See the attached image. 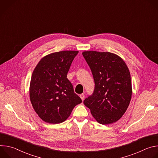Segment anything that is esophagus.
Returning a JSON list of instances; mask_svg holds the SVG:
<instances>
[{
    "label": "esophagus",
    "instance_id": "obj_1",
    "mask_svg": "<svg viewBox=\"0 0 158 158\" xmlns=\"http://www.w3.org/2000/svg\"><path fill=\"white\" fill-rule=\"evenodd\" d=\"M80 98H81V99H82V101H84V97H85V96H84V94H80Z\"/></svg>",
    "mask_w": 158,
    "mask_h": 158
}]
</instances>
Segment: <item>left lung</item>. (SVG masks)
Instances as JSON below:
<instances>
[{
    "label": "left lung",
    "instance_id": "8db88e82",
    "mask_svg": "<svg viewBox=\"0 0 158 158\" xmlns=\"http://www.w3.org/2000/svg\"><path fill=\"white\" fill-rule=\"evenodd\" d=\"M82 55L95 83L94 92L84 99V105L101 124L118 121L131 99L132 84L127 66L119 56L109 52L84 51Z\"/></svg>",
    "mask_w": 158,
    "mask_h": 158
}]
</instances>
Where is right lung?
<instances>
[{"mask_svg": "<svg viewBox=\"0 0 158 158\" xmlns=\"http://www.w3.org/2000/svg\"><path fill=\"white\" fill-rule=\"evenodd\" d=\"M78 52L64 51L50 54L35 67L30 83V100L36 113L45 122L59 124L65 121L74 107L82 102L67 78Z\"/></svg>", "mask_w": 158, "mask_h": 158, "instance_id": "1", "label": "right lung"}]
</instances>
